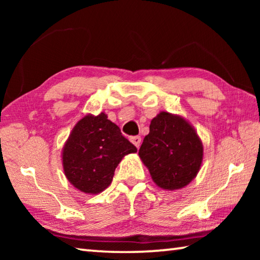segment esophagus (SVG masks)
<instances>
[{"label":"esophagus","mask_w":260,"mask_h":260,"mask_svg":"<svg viewBox=\"0 0 260 260\" xmlns=\"http://www.w3.org/2000/svg\"><path fill=\"white\" fill-rule=\"evenodd\" d=\"M131 142L133 143L136 148H139L141 146V138L140 136H133V138H131Z\"/></svg>","instance_id":"1"}]
</instances>
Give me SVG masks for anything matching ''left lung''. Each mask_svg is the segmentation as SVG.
<instances>
[{"mask_svg": "<svg viewBox=\"0 0 260 260\" xmlns=\"http://www.w3.org/2000/svg\"><path fill=\"white\" fill-rule=\"evenodd\" d=\"M139 150L152 181L164 190L186 187L196 178L203 161V143L192 125L179 114L161 111Z\"/></svg>", "mask_w": 260, "mask_h": 260, "instance_id": "obj_1", "label": "left lung"}]
</instances>
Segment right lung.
<instances>
[{"label":"right lung","instance_id":"right-lung-1","mask_svg":"<svg viewBox=\"0 0 260 260\" xmlns=\"http://www.w3.org/2000/svg\"><path fill=\"white\" fill-rule=\"evenodd\" d=\"M138 149L104 112L88 113L73 127L61 150L64 174L74 188L96 195L112 182L122 158Z\"/></svg>","mask_w":260,"mask_h":260}]
</instances>
